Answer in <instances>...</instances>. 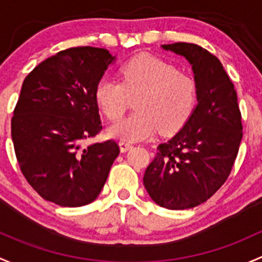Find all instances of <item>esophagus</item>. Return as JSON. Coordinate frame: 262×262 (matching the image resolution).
Listing matches in <instances>:
<instances>
[{"label": "esophagus", "instance_id": "34e87169", "mask_svg": "<svg viewBox=\"0 0 262 262\" xmlns=\"http://www.w3.org/2000/svg\"><path fill=\"white\" fill-rule=\"evenodd\" d=\"M131 147H132L131 142L125 141V140H121V141H120V149H121V151H122V152H125V151L130 150Z\"/></svg>", "mask_w": 262, "mask_h": 262}]
</instances>
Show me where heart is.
<instances>
[{"mask_svg": "<svg viewBox=\"0 0 262 262\" xmlns=\"http://www.w3.org/2000/svg\"><path fill=\"white\" fill-rule=\"evenodd\" d=\"M121 83L99 80L94 90L97 106L108 120L123 116L131 98H137V112L108 128V134L125 141H142L160 130L169 135L185 125L196 103L198 88L190 74L172 64L144 55L127 61L120 71Z\"/></svg>", "mask_w": 262, "mask_h": 262, "instance_id": "1", "label": "heart"}]
</instances>
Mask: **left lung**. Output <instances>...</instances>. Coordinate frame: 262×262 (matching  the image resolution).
Returning <instances> with one entry per match:
<instances>
[{
    "label": "left lung",
    "mask_w": 262,
    "mask_h": 262,
    "mask_svg": "<svg viewBox=\"0 0 262 262\" xmlns=\"http://www.w3.org/2000/svg\"><path fill=\"white\" fill-rule=\"evenodd\" d=\"M161 47L189 61L198 88L189 120L159 145L144 175L151 199L178 211L204 203L225 184L238 154L242 122L233 83L213 54L189 42Z\"/></svg>",
    "instance_id": "left-lung-1"
}]
</instances>
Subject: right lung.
I'll use <instances>...</instances> for the list:
<instances>
[{"instance_id": "obj_1", "label": "right lung", "mask_w": 262, "mask_h": 262, "mask_svg": "<svg viewBox=\"0 0 262 262\" xmlns=\"http://www.w3.org/2000/svg\"><path fill=\"white\" fill-rule=\"evenodd\" d=\"M113 60L102 48H71L24 80L11 136L24 177L45 201L85 206L106 183L120 147L113 140L84 146V140L102 130L94 90Z\"/></svg>"}]
</instances>
